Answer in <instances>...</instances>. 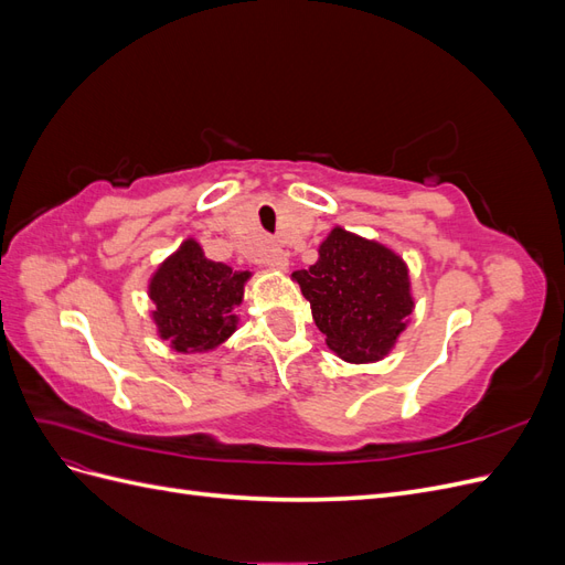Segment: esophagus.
<instances>
[{
  "mask_svg": "<svg viewBox=\"0 0 565 565\" xmlns=\"http://www.w3.org/2000/svg\"><path fill=\"white\" fill-rule=\"evenodd\" d=\"M264 264L273 270H287L289 266V254L282 249V247H268L266 254H264Z\"/></svg>",
  "mask_w": 565,
  "mask_h": 565,
  "instance_id": "esophagus-1",
  "label": "esophagus"
}]
</instances>
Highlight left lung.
<instances>
[{"label":"left lung","instance_id":"1","mask_svg":"<svg viewBox=\"0 0 565 565\" xmlns=\"http://www.w3.org/2000/svg\"><path fill=\"white\" fill-rule=\"evenodd\" d=\"M309 270H295L328 347L349 363L384 358L413 313L407 266L388 247L332 228Z\"/></svg>","mask_w":565,"mask_h":565}]
</instances>
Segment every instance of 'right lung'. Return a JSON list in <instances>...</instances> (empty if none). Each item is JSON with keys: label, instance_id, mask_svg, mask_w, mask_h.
Instances as JSON below:
<instances>
[{"label": "right lung", "instance_id": "1", "mask_svg": "<svg viewBox=\"0 0 565 565\" xmlns=\"http://www.w3.org/2000/svg\"><path fill=\"white\" fill-rule=\"evenodd\" d=\"M249 276V270H233L207 259L195 241H185L148 285L160 337L181 353H202L224 344L237 328L233 309L243 303Z\"/></svg>", "mask_w": 565, "mask_h": 565}]
</instances>
